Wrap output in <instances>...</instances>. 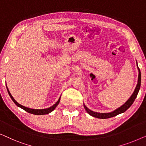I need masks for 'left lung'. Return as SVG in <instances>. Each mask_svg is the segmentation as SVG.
I'll use <instances>...</instances> for the list:
<instances>
[{
  "label": "left lung",
  "mask_w": 146,
  "mask_h": 146,
  "mask_svg": "<svg viewBox=\"0 0 146 146\" xmlns=\"http://www.w3.org/2000/svg\"><path fill=\"white\" fill-rule=\"evenodd\" d=\"M137 62V61H136ZM137 70H138V80H137V84L136 85V87L133 91V92L132 94L131 95V96L129 98V99L125 102L123 104V105H121L120 107H119L118 108L115 109V110H113L111 112L109 113H100V112H96V111H94L91 110H90L89 108L86 106L84 104V108H85V110L87 111V113L90 114L92 116L97 117V118H100V119H106V118H110V117L115 116V115L119 114V113H123L125 112V111L127 110V109L129 108V107L132 105V104L134 102L135 99L136 98L137 94L139 92V88H140V86H141V72L140 70L137 66Z\"/></svg>",
  "instance_id": "8db88e82"
}]
</instances>
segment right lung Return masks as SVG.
Masks as SVG:
<instances>
[{"label": "right lung", "mask_w": 146, "mask_h": 146, "mask_svg": "<svg viewBox=\"0 0 146 146\" xmlns=\"http://www.w3.org/2000/svg\"><path fill=\"white\" fill-rule=\"evenodd\" d=\"M7 88L8 93H9L10 97L11 98V99L13 100L14 103H15L18 107H19V108H21L23 109L24 110L27 111V112L33 113V114H35V115H44V114H48V113L52 112V111L53 110H54V109L56 108L57 106L58 105V104L60 102V100L61 96H60L59 99L58 100V101L54 104L52 105L50 107L48 108H45V109H33V108H30L24 106L20 104L19 103H18L15 100V99L14 98L13 96H12V94H11V92H10L9 90V88H8L7 86Z\"/></svg>", "instance_id": "obj_1"}]
</instances>
